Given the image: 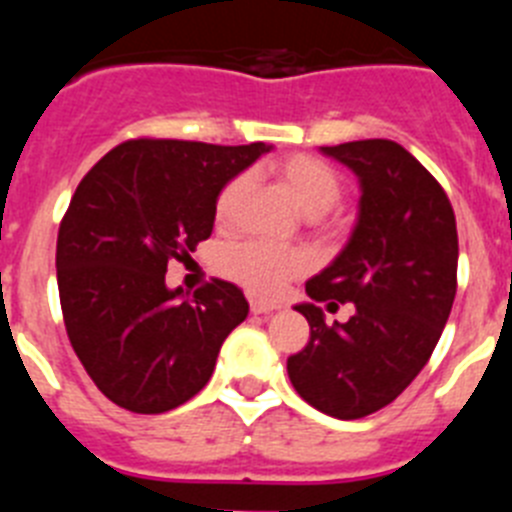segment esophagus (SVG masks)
I'll list each match as a JSON object with an SVG mask.
<instances>
[{"label": "esophagus", "mask_w": 512, "mask_h": 512, "mask_svg": "<svg viewBox=\"0 0 512 512\" xmlns=\"http://www.w3.org/2000/svg\"><path fill=\"white\" fill-rule=\"evenodd\" d=\"M277 310V305H271V302L264 300H251V312L253 315H269V312Z\"/></svg>", "instance_id": "1"}]
</instances>
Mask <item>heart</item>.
<instances>
[{
    "label": "heart",
    "mask_w": 512,
    "mask_h": 512,
    "mask_svg": "<svg viewBox=\"0 0 512 512\" xmlns=\"http://www.w3.org/2000/svg\"><path fill=\"white\" fill-rule=\"evenodd\" d=\"M279 179L287 184L297 205L307 212L310 217L325 215L328 210L343 200L346 184H343L341 174L325 161L307 153H295L287 156L282 164L277 166ZM251 176L238 174L230 179L215 200V217L217 223L225 225L233 220L235 207L246 194ZM220 266L230 279L251 289L253 295L274 297L279 295L287 282L305 269V259L297 251H287V248H277L264 241H246L238 246H230L220 259Z\"/></svg>",
    "instance_id": "b5f03b06"
}]
</instances>
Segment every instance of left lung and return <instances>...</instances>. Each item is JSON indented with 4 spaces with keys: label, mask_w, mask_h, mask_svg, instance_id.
<instances>
[{
    "label": "left lung",
    "mask_w": 512,
    "mask_h": 512,
    "mask_svg": "<svg viewBox=\"0 0 512 512\" xmlns=\"http://www.w3.org/2000/svg\"><path fill=\"white\" fill-rule=\"evenodd\" d=\"M320 151L359 176V217L343 251L305 284L312 302L295 305L310 341L287 374L312 408L356 420L390 405L431 359L456 297L459 238L443 187L400 143ZM315 301H354L355 315L328 326Z\"/></svg>",
    "instance_id": "1"
}]
</instances>
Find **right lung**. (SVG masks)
Instances as JSON below:
<instances>
[{
    "mask_svg": "<svg viewBox=\"0 0 512 512\" xmlns=\"http://www.w3.org/2000/svg\"><path fill=\"white\" fill-rule=\"evenodd\" d=\"M266 151L125 140L76 187L56 243L63 323L92 382L120 408L158 415L192 400L246 320L235 284L212 279L189 297L166 287V266L210 238L220 189Z\"/></svg>",
    "mask_w": 512,
    "mask_h": 512,
    "instance_id": "obj_1",
    "label": "right lung"
}]
</instances>
